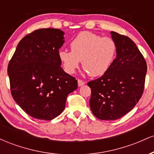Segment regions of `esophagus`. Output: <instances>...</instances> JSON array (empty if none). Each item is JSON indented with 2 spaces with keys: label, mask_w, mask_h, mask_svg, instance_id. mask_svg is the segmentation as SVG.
<instances>
[{
  "label": "esophagus",
  "mask_w": 154,
  "mask_h": 154,
  "mask_svg": "<svg viewBox=\"0 0 154 154\" xmlns=\"http://www.w3.org/2000/svg\"><path fill=\"white\" fill-rule=\"evenodd\" d=\"M77 82H78V86L79 87H81V86H82V85H85V82L84 81H82V79H78V80H77Z\"/></svg>",
  "instance_id": "1"
}]
</instances>
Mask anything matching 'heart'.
<instances>
[{"mask_svg":"<svg viewBox=\"0 0 154 154\" xmlns=\"http://www.w3.org/2000/svg\"><path fill=\"white\" fill-rule=\"evenodd\" d=\"M70 49L71 51L59 52V60L67 73H75L81 61L82 68L88 75L98 77L105 74L114 62L117 46L112 38L82 32L72 40Z\"/></svg>","mask_w":154,"mask_h":154,"instance_id":"1","label":"heart"}]
</instances>
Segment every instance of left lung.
<instances>
[{"label":"left lung","mask_w":154,"mask_h":154,"mask_svg":"<svg viewBox=\"0 0 154 154\" xmlns=\"http://www.w3.org/2000/svg\"><path fill=\"white\" fill-rule=\"evenodd\" d=\"M117 46L116 58L99 78L90 81L91 109L98 119L115 120L130 111L143 93L147 64L128 37L111 32Z\"/></svg>","instance_id":"left-lung-1"}]
</instances>
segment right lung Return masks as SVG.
<instances>
[{"instance_id": "add662e5", "label": "right lung", "mask_w": 154, "mask_h": 154, "mask_svg": "<svg viewBox=\"0 0 154 154\" xmlns=\"http://www.w3.org/2000/svg\"><path fill=\"white\" fill-rule=\"evenodd\" d=\"M61 29L33 31L20 40L8 65L11 93L27 114L51 120L63 111L77 80L61 67L59 50L64 43Z\"/></svg>"}]
</instances>
